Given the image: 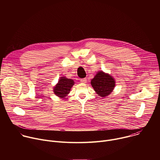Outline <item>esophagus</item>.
<instances>
[{
    "label": "esophagus",
    "mask_w": 160,
    "mask_h": 160,
    "mask_svg": "<svg viewBox=\"0 0 160 160\" xmlns=\"http://www.w3.org/2000/svg\"><path fill=\"white\" fill-rule=\"evenodd\" d=\"M80 82L83 83H85L87 82V79L86 78H82L80 79Z\"/></svg>",
    "instance_id": "1"
}]
</instances>
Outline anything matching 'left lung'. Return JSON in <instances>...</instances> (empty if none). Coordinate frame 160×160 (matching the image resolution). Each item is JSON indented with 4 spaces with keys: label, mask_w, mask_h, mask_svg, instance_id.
I'll use <instances>...</instances> for the list:
<instances>
[{
    "label": "left lung",
    "mask_w": 160,
    "mask_h": 160,
    "mask_svg": "<svg viewBox=\"0 0 160 160\" xmlns=\"http://www.w3.org/2000/svg\"><path fill=\"white\" fill-rule=\"evenodd\" d=\"M91 85L98 95L106 98L112 92L115 87V80L109 74L100 71L91 80Z\"/></svg>",
    "instance_id": "8db88e82"
}]
</instances>
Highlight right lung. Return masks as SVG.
<instances>
[{
	"instance_id": "right-lung-1",
	"label": "right lung",
	"mask_w": 160,
	"mask_h": 160,
	"mask_svg": "<svg viewBox=\"0 0 160 160\" xmlns=\"http://www.w3.org/2000/svg\"><path fill=\"white\" fill-rule=\"evenodd\" d=\"M74 81L72 79L67 78L65 77H61L58 83L54 87V93L61 98H64L70 93L71 88L74 85Z\"/></svg>"
}]
</instances>
